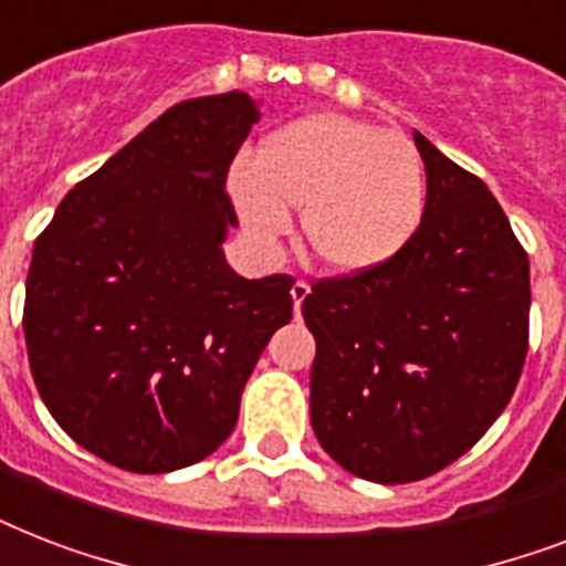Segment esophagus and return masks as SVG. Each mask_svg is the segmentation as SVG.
I'll use <instances>...</instances> for the list:
<instances>
[{
  "label": "esophagus",
  "mask_w": 566,
  "mask_h": 566,
  "mask_svg": "<svg viewBox=\"0 0 566 566\" xmlns=\"http://www.w3.org/2000/svg\"><path fill=\"white\" fill-rule=\"evenodd\" d=\"M291 293H293V308H296V314H300L302 302H305V296L311 293V284L305 282V279H296V282H293V287H291Z\"/></svg>",
  "instance_id": "34e87169"
}]
</instances>
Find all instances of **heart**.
I'll return each instance as SVG.
<instances>
[{
    "mask_svg": "<svg viewBox=\"0 0 566 566\" xmlns=\"http://www.w3.org/2000/svg\"><path fill=\"white\" fill-rule=\"evenodd\" d=\"M247 229L273 243L302 211L311 252L337 273L385 264L411 240L426 205L420 153L399 132L317 114L266 137L258 158L231 167Z\"/></svg>",
    "mask_w": 566,
    "mask_h": 566,
    "instance_id": "heart-1",
    "label": "heart"
}]
</instances>
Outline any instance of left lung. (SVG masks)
<instances>
[{
	"mask_svg": "<svg viewBox=\"0 0 566 566\" xmlns=\"http://www.w3.org/2000/svg\"><path fill=\"white\" fill-rule=\"evenodd\" d=\"M420 226L394 258L311 284V426L358 479L420 482L479 443L528 353V255L500 202L413 132Z\"/></svg>",
	"mask_w": 566,
	"mask_h": 566,
	"instance_id": "8db88e82",
	"label": "left lung"
}]
</instances>
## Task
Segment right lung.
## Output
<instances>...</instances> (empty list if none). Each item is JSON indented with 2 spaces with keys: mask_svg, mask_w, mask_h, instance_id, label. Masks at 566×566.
<instances>
[{
  "mask_svg": "<svg viewBox=\"0 0 566 566\" xmlns=\"http://www.w3.org/2000/svg\"><path fill=\"white\" fill-rule=\"evenodd\" d=\"M247 93L172 105L78 181L34 240L22 332L40 399L70 438L128 473H170L229 438L293 275L240 279L231 158Z\"/></svg>",
  "mask_w": 566,
  "mask_h": 566,
  "instance_id": "right-lung-1",
  "label": "right lung"
}]
</instances>
